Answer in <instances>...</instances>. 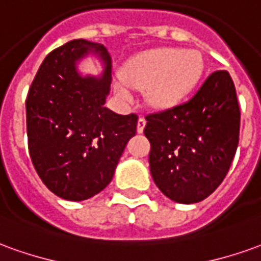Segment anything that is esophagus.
Wrapping results in <instances>:
<instances>
[{
  "instance_id": "34e87169",
  "label": "esophagus",
  "mask_w": 261,
  "mask_h": 261,
  "mask_svg": "<svg viewBox=\"0 0 261 261\" xmlns=\"http://www.w3.org/2000/svg\"><path fill=\"white\" fill-rule=\"evenodd\" d=\"M145 123H147V121H145V118L144 117L138 118V121H137V131H138V133H143L144 127H145Z\"/></svg>"
}]
</instances>
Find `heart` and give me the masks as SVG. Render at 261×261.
I'll list each match as a JSON object with an SVG mask.
<instances>
[{
	"label": "heart",
	"instance_id": "heart-1",
	"mask_svg": "<svg viewBox=\"0 0 261 261\" xmlns=\"http://www.w3.org/2000/svg\"><path fill=\"white\" fill-rule=\"evenodd\" d=\"M203 59L198 50L162 48L137 56L124 67L123 79L131 87L147 89L145 97L156 109H168L187 97L199 82ZM118 97L131 100L124 83L116 85Z\"/></svg>",
	"mask_w": 261,
	"mask_h": 261
}]
</instances>
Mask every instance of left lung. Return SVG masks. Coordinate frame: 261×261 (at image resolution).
<instances>
[{
	"instance_id": "1",
	"label": "left lung",
	"mask_w": 261,
	"mask_h": 261,
	"mask_svg": "<svg viewBox=\"0 0 261 261\" xmlns=\"http://www.w3.org/2000/svg\"><path fill=\"white\" fill-rule=\"evenodd\" d=\"M149 171L162 194L196 203L225 179L236 154L240 109L229 72L216 70L187 103L147 117Z\"/></svg>"
}]
</instances>
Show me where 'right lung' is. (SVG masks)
Listing matches in <instances>:
<instances>
[{
	"label": "right lung",
	"mask_w": 261,
	"mask_h": 261,
	"mask_svg": "<svg viewBox=\"0 0 261 261\" xmlns=\"http://www.w3.org/2000/svg\"><path fill=\"white\" fill-rule=\"evenodd\" d=\"M93 51L105 63L100 78L80 76L75 63ZM112 83V58L94 42L74 39L42 62L27 97V133L32 164L42 182L67 200L103 191L131 137L138 116L105 107Z\"/></svg>",
	"instance_id": "add662e5"
}]
</instances>
